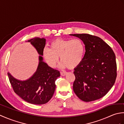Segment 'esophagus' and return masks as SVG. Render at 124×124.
Instances as JSON below:
<instances>
[{
	"label": "esophagus",
	"mask_w": 124,
	"mask_h": 124,
	"mask_svg": "<svg viewBox=\"0 0 124 124\" xmlns=\"http://www.w3.org/2000/svg\"><path fill=\"white\" fill-rule=\"evenodd\" d=\"M60 73H61V75L62 76H65V75H66V73H67L66 72H61Z\"/></svg>",
	"instance_id": "1"
}]
</instances>
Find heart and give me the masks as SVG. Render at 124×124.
Masks as SVG:
<instances>
[{
  "instance_id": "heart-1",
  "label": "heart",
  "mask_w": 124,
  "mask_h": 124,
  "mask_svg": "<svg viewBox=\"0 0 124 124\" xmlns=\"http://www.w3.org/2000/svg\"><path fill=\"white\" fill-rule=\"evenodd\" d=\"M86 47L80 38H57L49 44V48H44L43 57L49 66L56 67L60 57L62 66L73 69L83 61Z\"/></svg>"
}]
</instances>
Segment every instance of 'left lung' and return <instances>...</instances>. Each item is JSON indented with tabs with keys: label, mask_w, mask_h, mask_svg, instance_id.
<instances>
[{
	"label": "left lung",
	"mask_w": 124,
	"mask_h": 124,
	"mask_svg": "<svg viewBox=\"0 0 124 124\" xmlns=\"http://www.w3.org/2000/svg\"><path fill=\"white\" fill-rule=\"evenodd\" d=\"M71 35L81 39L86 47L83 61L75 69L73 91L85 102L101 99L114 86L117 77L115 53L99 37L86 33Z\"/></svg>",
	"instance_id": "1"
}]
</instances>
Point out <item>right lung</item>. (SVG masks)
<instances>
[{
  "mask_svg": "<svg viewBox=\"0 0 124 124\" xmlns=\"http://www.w3.org/2000/svg\"><path fill=\"white\" fill-rule=\"evenodd\" d=\"M28 41L30 42L40 55L37 71L29 79L23 81L16 79L7 73L9 82L15 93L24 101L33 104H45L53 95L56 87L55 82L60 76V73L43 61L41 55L45 46V39L36 37Z\"/></svg>",
  "mask_w": 124,
  "mask_h": 124,
  "instance_id": "1",
  "label": "right lung"
}]
</instances>
